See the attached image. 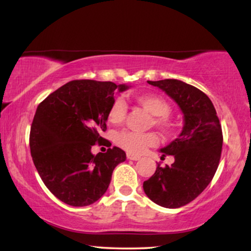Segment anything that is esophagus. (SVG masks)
I'll use <instances>...</instances> for the list:
<instances>
[{"label": "esophagus", "instance_id": "esophagus-1", "mask_svg": "<svg viewBox=\"0 0 251 251\" xmlns=\"http://www.w3.org/2000/svg\"><path fill=\"white\" fill-rule=\"evenodd\" d=\"M126 157H128V159H131V161H138V159H140V156L132 154H126Z\"/></svg>", "mask_w": 251, "mask_h": 251}]
</instances>
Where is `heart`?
<instances>
[{
	"label": "heart",
	"mask_w": 251,
	"mask_h": 251,
	"mask_svg": "<svg viewBox=\"0 0 251 251\" xmlns=\"http://www.w3.org/2000/svg\"><path fill=\"white\" fill-rule=\"evenodd\" d=\"M136 101L141 107L150 112L152 123L164 134H171L176 130V122L170 118L171 105L162 96L154 94H141L136 96ZM126 106L121 99L115 100L107 112L108 122L119 125L126 118ZM158 143V138L154 132H133L123 130L115 134V144L129 154L138 155L144 152L148 147L155 146Z\"/></svg>",
	"instance_id": "obj_1"
}]
</instances>
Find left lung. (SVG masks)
Wrapping results in <instances>:
<instances>
[{"label": "left lung", "mask_w": 251, "mask_h": 251, "mask_svg": "<svg viewBox=\"0 0 251 251\" xmlns=\"http://www.w3.org/2000/svg\"><path fill=\"white\" fill-rule=\"evenodd\" d=\"M148 83L176 100L184 125L180 136L161 150L163 156L173 155L174 163L164 168L158 164L144 182V191L155 204L179 208L197 198L212 181L222 152V126L212 100L196 87L176 79Z\"/></svg>", "instance_id": "1"}]
</instances>
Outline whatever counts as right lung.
I'll return each mask as SVG.
<instances>
[{
  "label": "right lung",
  "instance_id": "add662e5",
  "mask_svg": "<svg viewBox=\"0 0 251 251\" xmlns=\"http://www.w3.org/2000/svg\"><path fill=\"white\" fill-rule=\"evenodd\" d=\"M128 88L112 81L72 80L38 105L29 136L31 157L43 182L61 201L94 204L106 192L115 166L126 161V152L111 148L100 133L106 131L114 90ZM96 143L109 150L93 155Z\"/></svg>",
  "mask_w": 251,
  "mask_h": 251
}]
</instances>
